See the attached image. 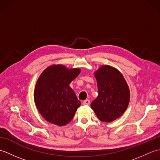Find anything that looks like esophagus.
Returning <instances> with one entry per match:
<instances>
[{
  "instance_id": "esophagus-1",
  "label": "esophagus",
  "mask_w": 160,
  "mask_h": 160,
  "mask_svg": "<svg viewBox=\"0 0 160 160\" xmlns=\"http://www.w3.org/2000/svg\"><path fill=\"white\" fill-rule=\"evenodd\" d=\"M82 104H83V105H89L90 101H89V100H86L83 101Z\"/></svg>"
}]
</instances>
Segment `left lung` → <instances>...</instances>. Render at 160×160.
<instances>
[{
	"instance_id": "8db88e82",
	"label": "left lung",
	"mask_w": 160,
	"mask_h": 160,
	"mask_svg": "<svg viewBox=\"0 0 160 160\" xmlns=\"http://www.w3.org/2000/svg\"><path fill=\"white\" fill-rule=\"evenodd\" d=\"M98 96L91 104L100 120L111 122L124 113L130 101V91L120 71L110 65H102L94 73Z\"/></svg>"
}]
</instances>
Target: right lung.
I'll list each match as a JSON object with an SVG mask.
<instances>
[{"label": "right lung", "instance_id": "right-lung-1", "mask_svg": "<svg viewBox=\"0 0 160 160\" xmlns=\"http://www.w3.org/2000/svg\"><path fill=\"white\" fill-rule=\"evenodd\" d=\"M80 71L79 68L53 64L40 74L33 97L37 109L47 122L64 126L73 119L81 102L69 84Z\"/></svg>", "mask_w": 160, "mask_h": 160}]
</instances>
